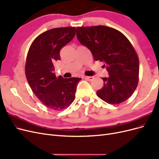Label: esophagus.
<instances>
[{"label":"esophagus","mask_w":159,"mask_h":159,"mask_svg":"<svg viewBox=\"0 0 159 159\" xmlns=\"http://www.w3.org/2000/svg\"><path fill=\"white\" fill-rule=\"evenodd\" d=\"M84 78H85V80H87L88 81H92L93 80V77H92V76H84Z\"/></svg>","instance_id":"obj_1"}]
</instances>
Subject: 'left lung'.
Wrapping results in <instances>:
<instances>
[{"label":"left lung","mask_w":159,"mask_h":159,"mask_svg":"<svg viewBox=\"0 0 159 159\" xmlns=\"http://www.w3.org/2000/svg\"><path fill=\"white\" fill-rule=\"evenodd\" d=\"M76 36L95 61L103 62L109 75L102 78L103 87L97 91L98 97L114 105L128 99L137 87L139 61L127 37L113 28L101 25L78 27Z\"/></svg>","instance_id":"left-lung-1"}]
</instances>
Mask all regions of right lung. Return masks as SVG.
Returning a JSON list of instances; mask_svg holds the SVG:
<instances>
[{
	"mask_svg": "<svg viewBox=\"0 0 159 159\" xmlns=\"http://www.w3.org/2000/svg\"><path fill=\"white\" fill-rule=\"evenodd\" d=\"M75 34V27L50 29L35 38L27 54L25 74L28 83L38 99L55 111L66 109L74 102L77 85L81 80L56 77L54 71V62L60 60V50Z\"/></svg>",
	"mask_w": 159,
	"mask_h": 159,
	"instance_id": "right-lung-1",
	"label": "right lung"
}]
</instances>
